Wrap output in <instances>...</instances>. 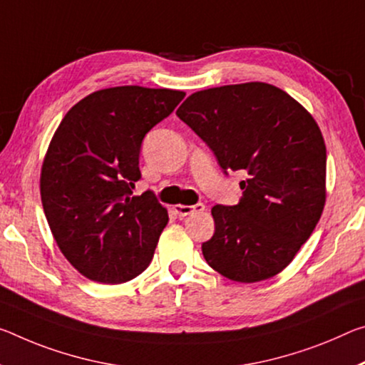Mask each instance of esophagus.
Returning a JSON list of instances; mask_svg holds the SVG:
<instances>
[{
  "label": "esophagus",
  "instance_id": "34e87169",
  "mask_svg": "<svg viewBox=\"0 0 365 365\" xmlns=\"http://www.w3.org/2000/svg\"><path fill=\"white\" fill-rule=\"evenodd\" d=\"M173 210L178 214V216L183 217V216H188V214H193L196 211H205V205L203 203H198V205H192V206H185V205H177L173 206Z\"/></svg>",
  "mask_w": 365,
  "mask_h": 365
}]
</instances>
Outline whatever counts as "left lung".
<instances>
[{
    "label": "left lung",
    "instance_id": "8db88e82",
    "mask_svg": "<svg viewBox=\"0 0 365 365\" xmlns=\"http://www.w3.org/2000/svg\"><path fill=\"white\" fill-rule=\"evenodd\" d=\"M216 155L248 178L239 205L211 210L214 235L201 245L219 274L258 282L281 273L320 221L327 200V148L314 117L266 83L195 92L177 110Z\"/></svg>",
    "mask_w": 365,
    "mask_h": 365
}]
</instances>
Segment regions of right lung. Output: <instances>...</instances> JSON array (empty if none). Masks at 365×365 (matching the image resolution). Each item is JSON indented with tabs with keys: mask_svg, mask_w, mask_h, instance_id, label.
<instances>
[{
	"mask_svg": "<svg viewBox=\"0 0 365 365\" xmlns=\"http://www.w3.org/2000/svg\"><path fill=\"white\" fill-rule=\"evenodd\" d=\"M183 97L141 86L96 91L51 138L40 173L45 217L63 255L89 279L120 284L151 263L169 214L153 192L133 195L141 143Z\"/></svg>",
	"mask_w": 365,
	"mask_h": 365,
	"instance_id": "obj_1",
	"label": "right lung"
}]
</instances>
